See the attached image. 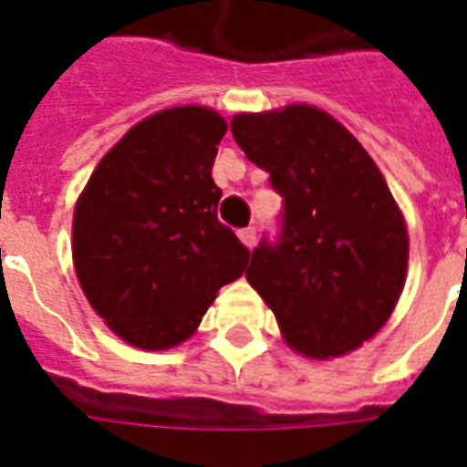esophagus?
<instances>
[{"mask_svg":"<svg viewBox=\"0 0 467 467\" xmlns=\"http://www.w3.org/2000/svg\"><path fill=\"white\" fill-rule=\"evenodd\" d=\"M240 240H243V244H247V247H254L257 244V230L254 227H244V230H240Z\"/></svg>","mask_w":467,"mask_h":467,"instance_id":"34e87169","label":"esophagus"}]
</instances>
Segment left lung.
<instances>
[{"mask_svg": "<svg viewBox=\"0 0 467 467\" xmlns=\"http://www.w3.org/2000/svg\"><path fill=\"white\" fill-rule=\"evenodd\" d=\"M230 130L282 195L277 240L252 250L247 282L304 357L354 351L391 317L409 262L406 223L381 171L312 106L240 113Z\"/></svg>", "mask_w": 467, "mask_h": 467, "instance_id": "left-lung-1", "label": "left lung"}]
</instances>
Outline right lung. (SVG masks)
Here are the masks:
<instances>
[{
    "label": "right lung",
    "instance_id": "add662e5",
    "mask_svg": "<svg viewBox=\"0 0 467 467\" xmlns=\"http://www.w3.org/2000/svg\"><path fill=\"white\" fill-rule=\"evenodd\" d=\"M227 123L181 106L128 130L88 178L74 213V265L99 317L140 348L185 341L240 277L250 250L217 220L213 181Z\"/></svg>",
    "mask_w": 467,
    "mask_h": 467
}]
</instances>
